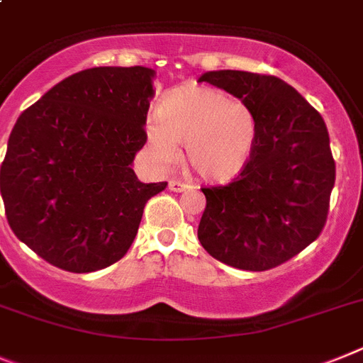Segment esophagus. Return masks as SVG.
Returning <instances> with one entry per match:
<instances>
[{
	"instance_id": "1",
	"label": "esophagus",
	"mask_w": 363,
	"mask_h": 363,
	"mask_svg": "<svg viewBox=\"0 0 363 363\" xmlns=\"http://www.w3.org/2000/svg\"><path fill=\"white\" fill-rule=\"evenodd\" d=\"M168 188L172 191H184V190H188V184H186V182H182V181H169L168 182Z\"/></svg>"
}]
</instances>
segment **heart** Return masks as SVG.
<instances>
[{
  "instance_id": "obj_1",
  "label": "heart",
  "mask_w": 363,
  "mask_h": 363,
  "mask_svg": "<svg viewBox=\"0 0 363 363\" xmlns=\"http://www.w3.org/2000/svg\"><path fill=\"white\" fill-rule=\"evenodd\" d=\"M147 146L159 164L186 159L201 177L228 182L247 168L257 138L256 115L245 102L213 87H181L160 102L159 121L146 125Z\"/></svg>"
}]
</instances>
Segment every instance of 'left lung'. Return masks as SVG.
Masks as SVG:
<instances>
[{
	"label": "left lung",
	"instance_id": "1",
	"mask_svg": "<svg viewBox=\"0 0 363 363\" xmlns=\"http://www.w3.org/2000/svg\"><path fill=\"white\" fill-rule=\"evenodd\" d=\"M199 82L234 94L257 122L247 168L230 184L203 188L199 241L235 269H274L307 248L325 225L336 175L327 125L281 78L226 69L204 72Z\"/></svg>",
	"mask_w": 363,
	"mask_h": 363
}]
</instances>
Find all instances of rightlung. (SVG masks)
Wrapping results in <instances>:
<instances>
[{
  "label": "right lung",
  "instance_id": "right-lung-1",
  "mask_svg": "<svg viewBox=\"0 0 363 363\" xmlns=\"http://www.w3.org/2000/svg\"><path fill=\"white\" fill-rule=\"evenodd\" d=\"M155 71L74 72L25 109L0 169L5 216L16 238L67 272L106 269L125 256L147 199L131 164L146 144Z\"/></svg>",
  "mask_w": 363,
  "mask_h": 363
}]
</instances>
